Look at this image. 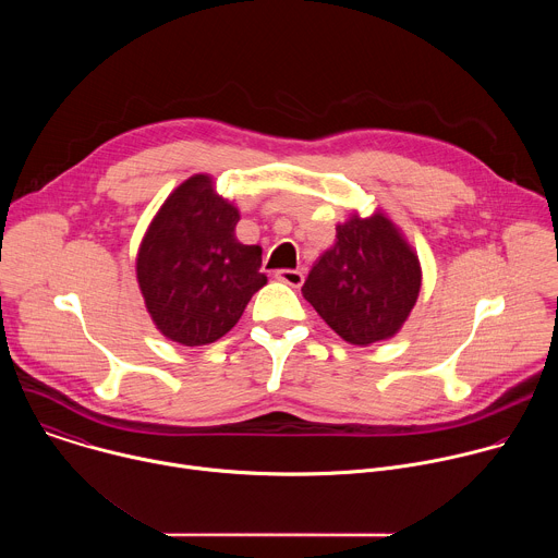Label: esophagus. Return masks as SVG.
Listing matches in <instances>:
<instances>
[{
	"label": "esophagus",
	"mask_w": 558,
	"mask_h": 558,
	"mask_svg": "<svg viewBox=\"0 0 558 558\" xmlns=\"http://www.w3.org/2000/svg\"><path fill=\"white\" fill-rule=\"evenodd\" d=\"M276 278L280 282L289 284V287H295V289L302 287V282H304V274L298 271V269H280V271H276Z\"/></svg>",
	"instance_id": "34e87169"
}]
</instances>
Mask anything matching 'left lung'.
Segmentation results:
<instances>
[{"label":"left lung","mask_w":558,"mask_h":558,"mask_svg":"<svg viewBox=\"0 0 558 558\" xmlns=\"http://www.w3.org/2000/svg\"><path fill=\"white\" fill-rule=\"evenodd\" d=\"M420 289L422 265L400 227L384 211H353L315 260L302 295L342 340L368 347L400 333Z\"/></svg>","instance_id":"left-lung-1"}]
</instances>
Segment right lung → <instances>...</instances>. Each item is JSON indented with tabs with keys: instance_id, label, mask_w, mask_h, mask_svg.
I'll use <instances>...</instances> for the list:
<instances>
[{
	"instance_id": "right-lung-1",
	"label": "right lung",
	"mask_w": 558,
	"mask_h": 558,
	"mask_svg": "<svg viewBox=\"0 0 558 558\" xmlns=\"http://www.w3.org/2000/svg\"><path fill=\"white\" fill-rule=\"evenodd\" d=\"M238 207L216 194L209 174L183 181L151 218L138 254L136 280L156 329L183 347L229 333L267 284L263 250L235 238Z\"/></svg>"
}]
</instances>
